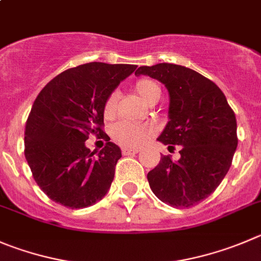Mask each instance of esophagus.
Returning <instances> with one entry per match:
<instances>
[{
    "label": "esophagus",
    "mask_w": 261,
    "mask_h": 261,
    "mask_svg": "<svg viewBox=\"0 0 261 261\" xmlns=\"http://www.w3.org/2000/svg\"><path fill=\"white\" fill-rule=\"evenodd\" d=\"M139 149L136 148H122V154L123 155H130V154H135L138 153Z\"/></svg>",
    "instance_id": "obj_1"
}]
</instances>
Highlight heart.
Listing matches in <instances>:
<instances>
[{
	"mask_svg": "<svg viewBox=\"0 0 261 261\" xmlns=\"http://www.w3.org/2000/svg\"><path fill=\"white\" fill-rule=\"evenodd\" d=\"M134 89L138 95L142 97L147 104H155L160 100L162 90L155 81L150 79H140L135 82ZM118 94L117 91L111 92L104 101L103 113L106 118L113 117L116 112ZM153 135V127L147 123H130V122H118L112 127V136L118 144L123 147H139L147 140L149 136Z\"/></svg>",
	"mask_w": 261,
	"mask_h": 261,
	"instance_id": "b5f03b06",
	"label": "heart"
}]
</instances>
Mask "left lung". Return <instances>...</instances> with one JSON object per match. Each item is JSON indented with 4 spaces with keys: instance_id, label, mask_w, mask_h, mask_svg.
Instances as JSON below:
<instances>
[{
    "instance_id": "obj_1",
    "label": "left lung",
    "mask_w": 261,
    "mask_h": 261,
    "mask_svg": "<svg viewBox=\"0 0 261 261\" xmlns=\"http://www.w3.org/2000/svg\"><path fill=\"white\" fill-rule=\"evenodd\" d=\"M135 74L161 81L170 94V121L158 138L175 149L177 162L162 155L148 172L153 193L172 207H192L219 187L232 165L238 144L236 114L211 80L169 63L139 67Z\"/></svg>"
}]
</instances>
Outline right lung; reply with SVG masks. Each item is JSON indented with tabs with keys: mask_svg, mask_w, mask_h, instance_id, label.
<instances>
[{
	"mask_svg": "<svg viewBox=\"0 0 261 261\" xmlns=\"http://www.w3.org/2000/svg\"><path fill=\"white\" fill-rule=\"evenodd\" d=\"M133 64L92 62L64 70L36 97L24 131V155L37 186L53 201L84 208L100 201L114 177L121 149L104 133V101ZM90 135L107 143L96 153Z\"/></svg>",
	"mask_w": 261,
	"mask_h": 261,
	"instance_id": "1",
	"label": "right lung"
}]
</instances>
